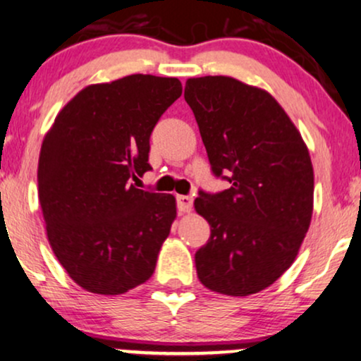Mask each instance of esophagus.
I'll list each match as a JSON object with an SVG mask.
<instances>
[{"label": "esophagus", "instance_id": "obj_1", "mask_svg": "<svg viewBox=\"0 0 361 361\" xmlns=\"http://www.w3.org/2000/svg\"><path fill=\"white\" fill-rule=\"evenodd\" d=\"M176 204H178V209H180L181 213H190L191 208H193V198H191V196H186V195H178Z\"/></svg>", "mask_w": 361, "mask_h": 361}]
</instances>
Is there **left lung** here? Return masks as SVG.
Returning a JSON list of instances; mask_svg holds the SVG:
<instances>
[{"mask_svg":"<svg viewBox=\"0 0 361 361\" xmlns=\"http://www.w3.org/2000/svg\"><path fill=\"white\" fill-rule=\"evenodd\" d=\"M193 109L220 193L195 200L209 223L208 243L195 253L208 290L258 293L295 262L313 213V166L307 145L268 91L230 76L190 78Z\"/></svg>","mask_w":361,"mask_h":361,"instance_id":"1","label":"left lung"}]
</instances>
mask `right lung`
<instances>
[{"label":"right lung","instance_id":"right-lung-1","mask_svg":"<svg viewBox=\"0 0 361 361\" xmlns=\"http://www.w3.org/2000/svg\"><path fill=\"white\" fill-rule=\"evenodd\" d=\"M180 97V80L153 75L90 85L44 136L38 196L48 241L86 291L121 295L153 275L176 200L131 180L152 170L149 136Z\"/></svg>","mask_w":361,"mask_h":361}]
</instances>
